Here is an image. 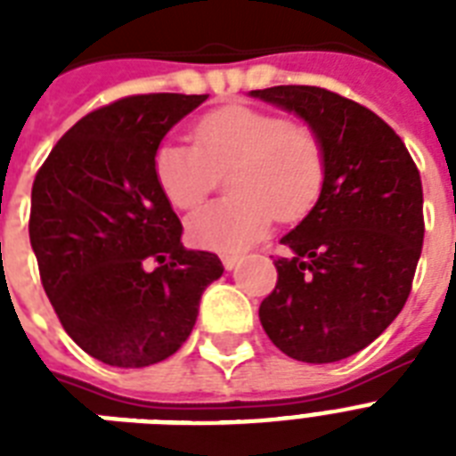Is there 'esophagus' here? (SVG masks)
<instances>
[{"label":"esophagus","mask_w":456,"mask_h":456,"mask_svg":"<svg viewBox=\"0 0 456 456\" xmlns=\"http://www.w3.org/2000/svg\"><path fill=\"white\" fill-rule=\"evenodd\" d=\"M239 263H241V256H222V265H224V270H234Z\"/></svg>","instance_id":"1"}]
</instances>
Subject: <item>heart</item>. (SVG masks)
Returning <instances> with one entry per match:
<instances>
[{"instance_id":"heart-1","label":"heart","mask_w":456,"mask_h":456,"mask_svg":"<svg viewBox=\"0 0 456 456\" xmlns=\"http://www.w3.org/2000/svg\"><path fill=\"white\" fill-rule=\"evenodd\" d=\"M232 199L200 208L186 222L191 243L217 253L253 246L279 220H300L324 184V146L310 127L286 123L270 110L232 103L193 125V146L165 142L153 175L165 200L191 210L227 172Z\"/></svg>"}]
</instances>
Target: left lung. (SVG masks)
<instances>
[{"mask_svg": "<svg viewBox=\"0 0 456 456\" xmlns=\"http://www.w3.org/2000/svg\"><path fill=\"white\" fill-rule=\"evenodd\" d=\"M253 99L296 113L324 146L317 203L281 236L260 324L289 357L346 360L376 340L411 291L424 243V191L407 146L381 118L322 87L281 85Z\"/></svg>", "mask_w": 456, "mask_h": 456, "instance_id": "1", "label": "left lung"}]
</instances>
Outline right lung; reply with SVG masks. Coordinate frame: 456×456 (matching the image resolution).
Returning a JSON list of instances; mask_svg holds the SVG:
<instances>
[{"label":"right lung","instance_id":"right-lung-1","mask_svg":"<svg viewBox=\"0 0 456 456\" xmlns=\"http://www.w3.org/2000/svg\"><path fill=\"white\" fill-rule=\"evenodd\" d=\"M208 94H139L85 116L32 184L30 246L66 333L103 364L167 360L222 277L220 257L182 246L153 156Z\"/></svg>","mask_w":456,"mask_h":456}]
</instances>
